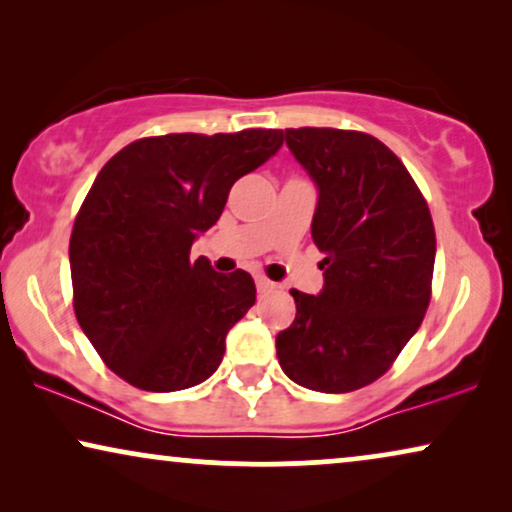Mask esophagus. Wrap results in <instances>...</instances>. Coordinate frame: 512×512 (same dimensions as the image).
Segmentation results:
<instances>
[{
    "instance_id": "34e87169",
    "label": "esophagus",
    "mask_w": 512,
    "mask_h": 512,
    "mask_svg": "<svg viewBox=\"0 0 512 512\" xmlns=\"http://www.w3.org/2000/svg\"><path fill=\"white\" fill-rule=\"evenodd\" d=\"M256 289H258V293H270V291H275V282H270V279H265V277H256Z\"/></svg>"
}]
</instances>
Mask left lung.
Masks as SVG:
<instances>
[{
  "instance_id": "left-lung-1",
  "label": "left lung",
  "mask_w": 512,
  "mask_h": 512,
  "mask_svg": "<svg viewBox=\"0 0 512 512\" xmlns=\"http://www.w3.org/2000/svg\"><path fill=\"white\" fill-rule=\"evenodd\" d=\"M319 191L312 240L326 258L317 296L291 289L296 319L277 335L300 387L347 394L375 382L422 324L436 233L415 181L380 139L354 130H286Z\"/></svg>"
}]
</instances>
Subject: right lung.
<instances>
[{
	"instance_id": "right-lung-1",
	"label": "right lung",
	"mask_w": 512,
	"mask_h": 512,
	"mask_svg": "<svg viewBox=\"0 0 512 512\" xmlns=\"http://www.w3.org/2000/svg\"><path fill=\"white\" fill-rule=\"evenodd\" d=\"M284 144L282 130L137 139L97 174L69 240L74 312L132 387L179 391L219 368L226 335L256 303L249 272L191 261L228 193Z\"/></svg>"
}]
</instances>
